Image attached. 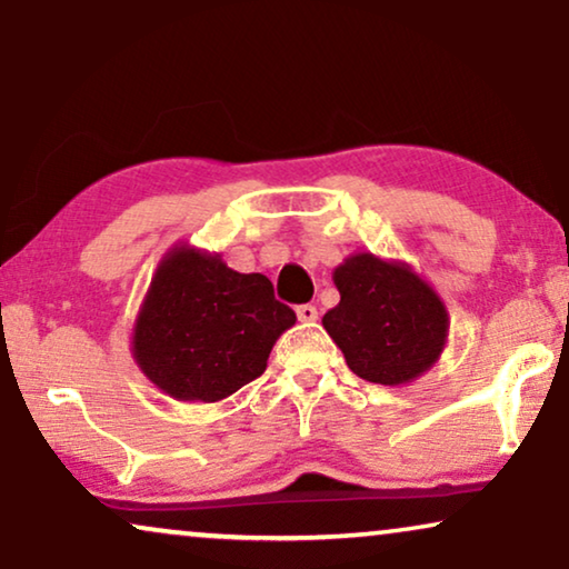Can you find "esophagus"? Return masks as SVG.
Segmentation results:
<instances>
[{
    "label": "esophagus",
    "instance_id": "1",
    "mask_svg": "<svg viewBox=\"0 0 569 569\" xmlns=\"http://www.w3.org/2000/svg\"><path fill=\"white\" fill-rule=\"evenodd\" d=\"M297 317L301 322H315L317 320V307L315 305H299Z\"/></svg>",
    "mask_w": 569,
    "mask_h": 569
}]
</instances>
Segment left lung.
<instances>
[{
	"instance_id": "left-lung-1",
	"label": "left lung",
	"mask_w": 569,
	"mask_h": 569,
	"mask_svg": "<svg viewBox=\"0 0 569 569\" xmlns=\"http://www.w3.org/2000/svg\"><path fill=\"white\" fill-rule=\"evenodd\" d=\"M340 305L322 317L348 369L377 385L427 372L448 338L442 301L406 264L353 254L336 270Z\"/></svg>"
}]
</instances>
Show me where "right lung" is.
Listing matches in <instances>:
<instances>
[{
  "instance_id": "right-lung-1",
  "label": "right lung",
  "mask_w": 569,
  "mask_h": 569,
  "mask_svg": "<svg viewBox=\"0 0 569 569\" xmlns=\"http://www.w3.org/2000/svg\"><path fill=\"white\" fill-rule=\"evenodd\" d=\"M293 322L260 272L244 276L221 257L181 247L150 283L132 351L171 398L213 403L264 372L272 343Z\"/></svg>"
}]
</instances>
